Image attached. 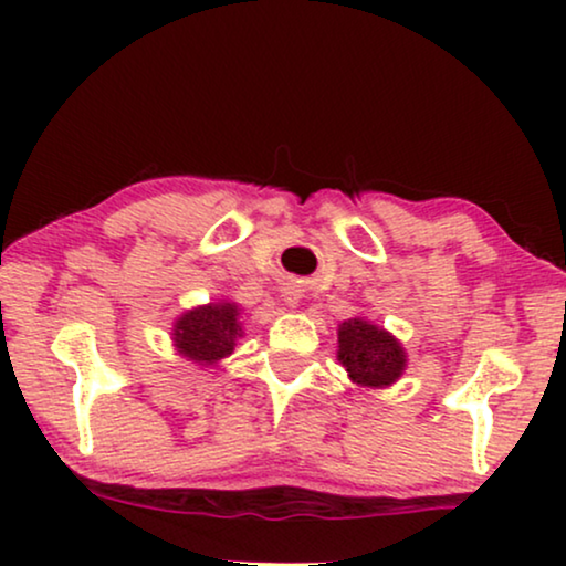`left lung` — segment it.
Instances as JSON below:
<instances>
[{"instance_id": "left-lung-1", "label": "left lung", "mask_w": 566, "mask_h": 566, "mask_svg": "<svg viewBox=\"0 0 566 566\" xmlns=\"http://www.w3.org/2000/svg\"><path fill=\"white\" fill-rule=\"evenodd\" d=\"M242 312L237 301L216 298L185 308L172 322V345L177 355L196 366L211 368L234 353L237 339L244 337Z\"/></svg>"}]
</instances>
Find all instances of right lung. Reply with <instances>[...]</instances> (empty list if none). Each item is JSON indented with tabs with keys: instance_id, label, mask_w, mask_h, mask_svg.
<instances>
[{
	"instance_id": "1",
	"label": "right lung",
	"mask_w": 566,
	"mask_h": 566,
	"mask_svg": "<svg viewBox=\"0 0 566 566\" xmlns=\"http://www.w3.org/2000/svg\"><path fill=\"white\" fill-rule=\"evenodd\" d=\"M337 360L353 384L366 389H386L407 370V350L389 329L353 316L337 327Z\"/></svg>"
}]
</instances>
